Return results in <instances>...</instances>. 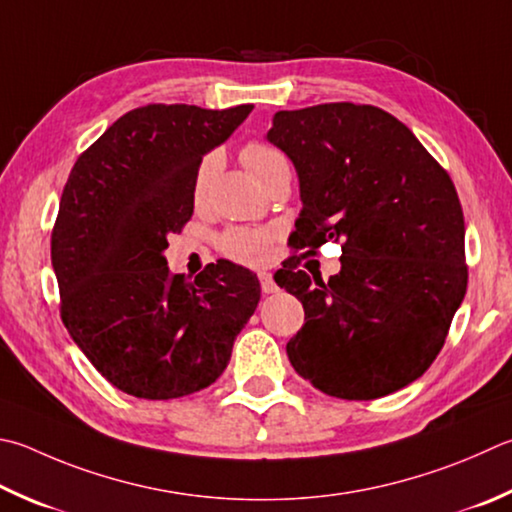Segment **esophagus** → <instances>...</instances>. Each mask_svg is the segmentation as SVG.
I'll return each instance as SVG.
<instances>
[{
	"label": "esophagus",
	"mask_w": 512,
	"mask_h": 512,
	"mask_svg": "<svg viewBox=\"0 0 512 512\" xmlns=\"http://www.w3.org/2000/svg\"><path fill=\"white\" fill-rule=\"evenodd\" d=\"M259 277V286H262V293H275L277 291V284H275V280H273V275L268 273V271H262L257 275Z\"/></svg>",
	"instance_id": "1"
}]
</instances>
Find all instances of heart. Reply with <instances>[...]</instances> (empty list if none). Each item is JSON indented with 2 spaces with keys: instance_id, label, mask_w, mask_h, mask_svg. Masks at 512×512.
I'll return each instance as SVG.
<instances>
[{
  "instance_id": "b5f03b06",
  "label": "heart",
  "mask_w": 512,
  "mask_h": 512,
  "mask_svg": "<svg viewBox=\"0 0 512 512\" xmlns=\"http://www.w3.org/2000/svg\"><path fill=\"white\" fill-rule=\"evenodd\" d=\"M241 161L264 185L273 179L277 172L288 170L286 156L275 145L264 141H250L241 150ZM219 167L217 154H206L194 170L192 179V199L201 203L208 197L210 183L215 179ZM221 253L241 264H264L273 248V232L264 228H230L219 241Z\"/></svg>"
}]
</instances>
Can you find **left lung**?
I'll return each mask as SVG.
<instances>
[{
  "mask_svg": "<svg viewBox=\"0 0 512 512\" xmlns=\"http://www.w3.org/2000/svg\"><path fill=\"white\" fill-rule=\"evenodd\" d=\"M268 141L293 161L302 212L291 244L340 241L329 282L297 268L275 282L304 306L293 369L320 392L371 401L423 376L468 286L466 226L448 172L401 120L371 105L277 111Z\"/></svg>",
  "mask_w": 512,
  "mask_h": 512,
  "instance_id": "left-lung-1",
  "label": "left lung"
}]
</instances>
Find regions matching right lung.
I'll list each match as a JSON object with an SVG mask.
<instances>
[{
  "label": "right lung",
  "mask_w": 512,
  "mask_h": 512,
  "mask_svg": "<svg viewBox=\"0 0 512 512\" xmlns=\"http://www.w3.org/2000/svg\"><path fill=\"white\" fill-rule=\"evenodd\" d=\"M253 105L127 111L76 165L51 232L60 315L73 342L120 392L181 398L224 374L237 333L259 302L244 266L172 275L167 237L194 212L203 154L228 141Z\"/></svg>",
  "instance_id": "add662e5"
}]
</instances>
